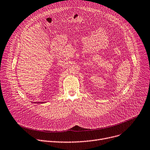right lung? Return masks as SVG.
Returning <instances> with one entry per match:
<instances>
[{
  "instance_id": "right-lung-1",
  "label": "right lung",
  "mask_w": 150,
  "mask_h": 150,
  "mask_svg": "<svg viewBox=\"0 0 150 150\" xmlns=\"http://www.w3.org/2000/svg\"><path fill=\"white\" fill-rule=\"evenodd\" d=\"M45 102H37V103H37V104H40V103H44Z\"/></svg>"
}]
</instances>
